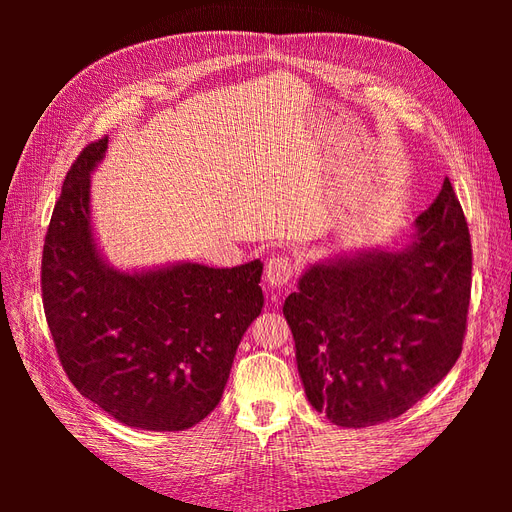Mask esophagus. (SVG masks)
<instances>
[{"label":"esophagus","mask_w":512,"mask_h":512,"mask_svg":"<svg viewBox=\"0 0 512 512\" xmlns=\"http://www.w3.org/2000/svg\"><path fill=\"white\" fill-rule=\"evenodd\" d=\"M294 271H297V265H294L292 258H288L284 254H277L267 260L265 280H267L269 288H284L290 284Z\"/></svg>","instance_id":"obj_1"}]
</instances>
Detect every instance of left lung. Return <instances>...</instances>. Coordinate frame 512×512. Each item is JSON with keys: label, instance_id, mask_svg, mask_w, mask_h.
Returning a JSON list of instances; mask_svg holds the SVG:
<instances>
[{"label": "left lung", "instance_id": "left-lung-1", "mask_svg": "<svg viewBox=\"0 0 512 512\" xmlns=\"http://www.w3.org/2000/svg\"><path fill=\"white\" fill-rule=\"evenodd\" d=\"M470 286L468 222L448 179L404 247L312 262L284 303L309 404L339 427L410 410L459 359Z\"/></svg>", "mask_w": 512, "mask_h": 512}]
</instances>
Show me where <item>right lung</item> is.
<instances>
[{"instance_id":"right-lung-1","label":"right lung","mask_w":512,"mask_h":512,"mask_svg":"<svg viewBox=\"0 0 512 512\" xmlns=\"http://www.w3.org/2000/svg\"><path fill=\"white\" fill-rule=\"evenodd\" d=\"M106 149L108 138L83 149L53 209L42 252L46 322L83 397L134 429H190L220 404L265 303L262 262L113 267L91 220V175Z\"/></svg>"}]
</instances>
